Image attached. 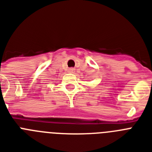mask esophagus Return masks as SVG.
Returning a JSON list of instances; mask_svg holds the SVG:
<instances>
[{
  "label": "esophagus",
  "mask_w": 152,
  "mask_h": 152,
  "mask_svg": "<svg viewBox=\"0 0 152 152\" xmlns=\"http://www.w3.org/2000/svg\"><path fill=\"white\" fill-rule=\"evenodd\" d=\"M68 71H69V72H74V71H75V69L71 68V69H69Z\"/></svg>",
  "instance_id": "34e87169"
}]
</instances>
